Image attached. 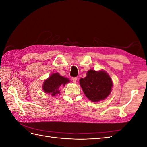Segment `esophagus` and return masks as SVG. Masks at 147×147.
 <instances>
[{
    "instance_id": "34e87169",
    "label": "esophagus",
    "mask_w": 147,
    "mask_h": 147,
    "mask_svg": "<svg viewBox=\"0 0 147 147\" xmlns=\"http://www.w3.org/2000/svg\"><path fill=\"white\" fill-rule=\"evenodd\" d=\"M77 77H74L72 78V82L74 83H76L77 82Z\"/></svg>"
}]
</instances>
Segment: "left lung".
Here are the masks:
<instances>
[{
  "mask_svg": "<svg viewBox=\"0 0 147 147\" xmlns=\"http://www.w3.org/2000/svg\"><path fill=\"white\" fill-rule=\"evenodd\" d=\"M80 84L88 99L94 102L107 97L113 86L112 79L104 70H88L86 77L80 80Z\"/></svg>",
  "mask_w": 147,
  "mask_h": 147,
  "instance_id": "1",
  "label": "left lung"
}]
</instances>
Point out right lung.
<instances>
[{
  "mask_svg": "<svg viewBox=\"0 0 147 147\" xmlns=\"http://www.w3.org/2000/svg\"><path fill=\"white\" fill-rule=\"evenodd\" d=\"M69 82L67 78L61 76L58 73H55L44 81L42 88L45 93L55 96L60 93L59 90L60 86H65V84Z\"/></svg>",
  "mask_w": 147,
  "mask_h": 147,
  "instance_id": "add662e5",
  "label": "right lung"
}]
</instances>
